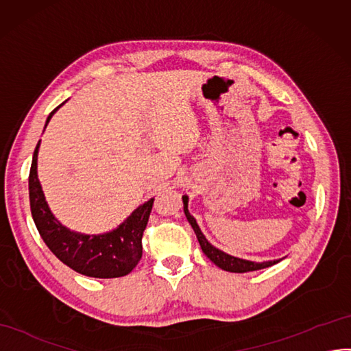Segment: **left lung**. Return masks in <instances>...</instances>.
<instances>
[{
  "instance_id": "1",
  "label": "left lung",
  "mask_w": 351,
  "mask_h": 351,
  "mask_svg": "<svg viewBox=\"0 0 351 351\" xmlns=\"http://www.w3.org/2000/svg\"><path fill=\"white\" fill-rule=\"evenodd\" d=\"M183 204H184V214L187 217L189 223L192 224L193 230L196 233V238L199 241V245H201V248L204 251V254L206 255L208 258H210L215 266H219L220 269L226 270V271H232V273H245V271H254V270H261V269H266L273 266V264L279 263L280 260L276 261H264V263H254V261H248V260H242V258H236L232 257L229 254H224L223 251L214 248V246L206 241L205 236L202 234L201 229H199V226L196 223V220L193 219V215H191L187 210V196H183Z\"/></svg>"
}]
</instances>
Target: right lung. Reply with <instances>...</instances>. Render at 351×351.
<instances>
[{"mask_svg":"<svg viewBox=\"0 0 351 351\" xmlns=\"http://www.w3.org/2000/svg\"><path fill=\"white\" fill-rule=\"evenodd\" d=\"M47 118V124L53 113ZM40 141L35 147L29 171V202L32 219L43 241L63 264L84 276L113 279L128 274L143 254L141 238L147 226L155 199L138 206L117 230L106 234H80L63 227L54 219L45 202L36 176V159Z\"/></svg>","mask_w":351,"mask_h":351,"instance_id":"obj_1","label":"right lung"}]
</instances>
